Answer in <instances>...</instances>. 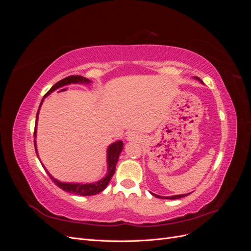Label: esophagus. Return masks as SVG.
I'll use <instances>...</instances> for the list:
<instances>
[{
    "mask_svg": "<svg viewBox=\"0 0 251 251\" xmlns=\"http://www.w3.org/2000/svg\"><path fill=\"white\" fill-rule=\"evenodd\" d=\"M126 139H127L128 141H131V140H136V139H137V136H136V134H134V133H130V134L127 135Z\"/></svg>",
    "mask_w": 251,
    "mask_h": 251,
    "instance_id": "obj_1",
    "label": "esophagus"
}]
</instances>
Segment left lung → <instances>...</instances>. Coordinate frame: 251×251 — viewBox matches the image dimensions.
<instances>
[{
	"mask_svg": "<svg viewBox=\"0 0 251 251\" xmlns=\"http://www.w3.org/2000/svg\"><path fill=\"white\" fill-rule=\"evenodd\" d=\"M195 79H198V80H200L201 81V83H203L202 82V80L200 79V78H198V77H194ZM151 195L153 196H155V197H157V198H161V199H170V200H175V199H180V198H183V197H185V196H188L189 194H192V193H188V194H185V195H176V196H169V197H162V196H158V195H156V194H153V193H151Z\"/></svg>",
	"mask_w": 251,
	"mask_h": 251,
	"instance_id": "left-lung-1",
	"label": "left lung"
}]
</instances>
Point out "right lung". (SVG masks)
Here are the masks:
<instances>
[{"mask_svg": "<svg viewBox=\"0 0 251 251\" xmlns=\"http://www.w3.org/2000/svg\"><path fill=\"white\" fill-rule=\"evenodd\" d=\"M91 82L92 81L89 80L86 77L80 76V75H75V76L74 75H71V76H68L62 80H59L58 82H56L55 85L48 91L47 94L44 96V98H46L52 92H54L55 90L62 88V87H65L67 85H71V83H86V85H89V83H91ZM44 98L41 101L39 111H37V113H36V120H35V126H34V148H35V153H36L37 157H39V153H37V149H36V127H37V120H39V112H40V109L43 104ZM123 149H124V142L121 140H117V141L110 144L108 150H107V164H108L107 175H105V177H103L100 181L92 182V183H70V182L58 181L57 179L51 176L50 173L47 171L46 168H45L43 163H42V165L45 169V171H46L47 174L49 175L51 180L54 182V183L58 187L62 188L63 191L74 194V195H78V196H93V195H96L98 193L102 192L103 189L109 184L111 178L113 177L114 173H115L116 164L118 162V158H119V155L121 153V151H123Z\"/></svg>", "mask_w": 251, "mask_h": 251, "instance_id": "1", "label": "right lung"}]
</instances>
